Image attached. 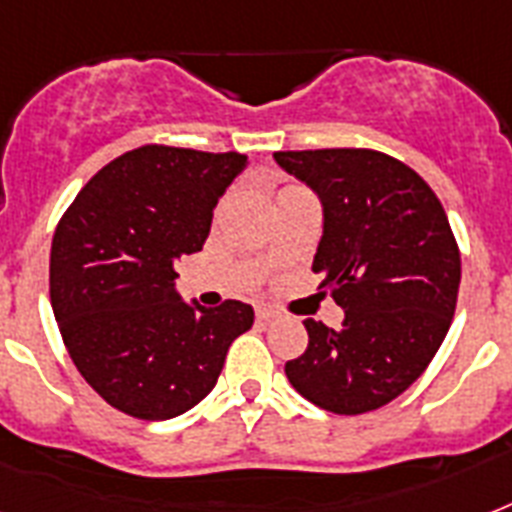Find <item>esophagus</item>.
I'll return each mask as SVG.
<instances>
[{"label": "esophagus", "mask_w": 512, "mask_h": 512, "mask_svg": "<svg viewBox=\"0 0 512 512\" xmlns=\"http://www.w3.org/2000/svg\"><path fill=\"white\" fill-rule=\"evenodd\" d=\"M279 319V311H273V308H257V321H273Z\"/></svg>", "instance_id": "34e87169"}]
</instances>
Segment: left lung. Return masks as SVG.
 <instances>
[{
  "instance_id": "1",
  "label": "left lung",
  "mask_w": 512,
  "mask_h": 512,
  "mask_svg": "<svg viewBox=\"0 0 512 512\" xmlns=\"http://www.w3.org/2000/svg\"><path fill=\"white\" fill-rule=\"evenodd\" d=\"M324 204L313 257L342 329L305 319L308 348L284 366L292 388L335 414L401 396L441 348L460 292V247L441 201L412 167L372 148L276 151Z\"/></svg>"
}]
</instances>
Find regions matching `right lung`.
<instances>
[{"label": "right lung", "mask_w": 512, "mask_h": 512, "mask_svg": "<svg viewBox=\"0 0 512 512\" xmlns=\"http://www.w3.org/2000/svg\"><path fill=\"white\" fill-rule=\"evenodd\" d=\"M247 156L193 148L127 151L76 193L50 252L60 337L90 388L138 420H170L215 388L255 311L188 305L175 263L204 247L212 209Z\"/></svg>", "instance_id": "1"}]
</instances>
